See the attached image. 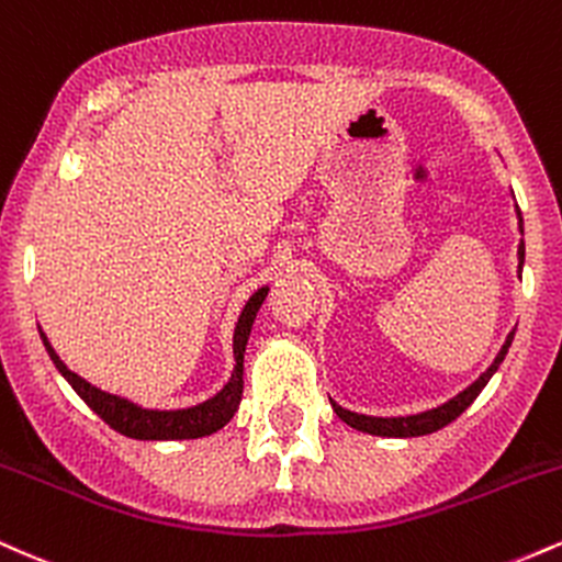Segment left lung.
<instances>
[{
    "mask_svg": "<svg viewBox=\"0 0 562 562\" xmlns=\"http://www.w3.org/2000/svg\"><path fill=\"white\" fill-rule=\"evenodd\" d=\"M515 214H518V229L520 235H524V216H520V209L515 205ZM524 261H526V243L520 240L518 245V269H524ZM513 338H515V330L507 335L505 346L499 348V353H496V359L492 362L483 375L475 380V383H470L465 391H460L457 396H451L449 402L434 406V409H425V412H417V415H404V417H375V415H362V412H351L346 409V406H340L335 398H330L335 415L340 417L346 425H351V428L362 430V434H370V436H385V438H415V436H428V434H436V430L447 428L451 420H457V417L462 415V412L468 409L470 404L479 398V393L486 389L488 380L494 378V372L499 370V364L505 362L507 357V348L513 346Z\"/></svg>",
    "mask_w": 562,
    "mask_h": 562,
    "instance_id": "8db88e82",
    "label": "left lung"
}]
</instances>
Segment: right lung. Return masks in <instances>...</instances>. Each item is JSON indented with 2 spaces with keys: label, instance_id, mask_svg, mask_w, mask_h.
Wrapping results in <instances>:
<instances>
[{
  "label": "right lung",
  "instance_id": "1",
  "mask_svg": "<svg viewBox=\"0 0 562 562\" xmlns=\"http://www.w3.org/2000/svg\"><path fill=\"white\" fill-rule=\"evenodd\" d=\"M269 285H263L245 301L240 317H237L235 335H232V357H235V367H232V375L224 389H218L214 396L198 402L192 406H179V409H153V406H142L132 398L119 396V393H108L97 385L76 375L74 370H68V364L57 357V351L49 344V338L38 327L42 335V344L47 348L49 359L57 367L63 378L68 380L70 389H74L83 398V404L100 415L102 420L111 425L113 430H119L121 436L137 438V441H184V438H203L216 434L235 417L237 406L243 398V359H245V346H248L250 327H254L256 314H259L263 299H267Z\"/></svg>",
  "mask_w": 562,
  "mask_h": 562
}]
</instances>
